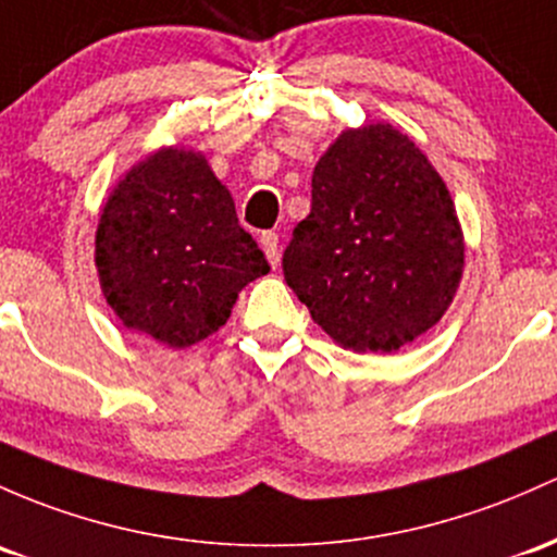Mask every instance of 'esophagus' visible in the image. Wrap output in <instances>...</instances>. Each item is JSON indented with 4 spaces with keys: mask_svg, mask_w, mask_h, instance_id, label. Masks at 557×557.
Wrapping results in <instances>:
<instances>
[{
    "mask_svg": "<svg viewBox=\"0 0 557 557\" xmlns=\"http://www.w3.org/2000/svg\"><path fill=\"white\" fill-rule=\"evenodd\" d=\"M260 244H262V252H265L268 262H271L273 268H278L281 262V244H278V233L273 231H265L260 236Z\"/></svg>",
    "mask_w": 557,
    "mask_h": 557,
    "instance_id": "1",
    "label": "esophagus"
}]
</instances>
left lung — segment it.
<instances>
[{
  "mask_svg": "<svg viewBox=\"0 0 557 557\" xmlns=\"http://www.w3.org/2000/svg\"><path fill=\"white\" fill-rule=\"evenodd\" d=\"M281 265L334 343L396 352L438 324L457 295L462 225L414 140L367 124L345 129L319 159L310 214Z\"/></svg>",
  "mask_w": 557,
  "mask_h": 557,
  "instance_id": "8db88e82",
  "label": "left lung"
}]
</instances>
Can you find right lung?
<instances>
[{"mask_svg":"<svg viewBox=\"0 0 557 557\" xmlns=\"http://www.w3.org/2000/svg\"><path fill=\"white\" fill-rule=\"evenodd\" d=\"M95 265L116 319L166 348L218 332L238 292L271 271L205 153L181 146L159 148L116 183Z\"/></svg>","mask_w":557,"mask_h":557,"instance_id":"1","label":"right lung"}]
</instances>
